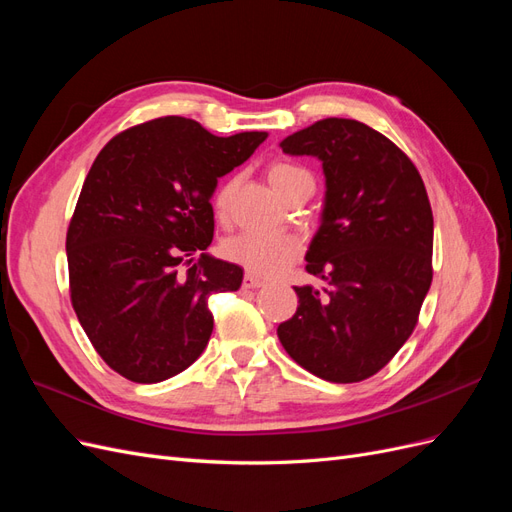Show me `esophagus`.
Segmentation results:
<instances>
[{
    "label": "esophagus",
    "mask_w": 512,
    "mask_h": 512,
    "mask_svg": "<svg viewBox=\"0 0 512 512\" xmlns=\"http://www.w3.org/2000/svg\"><path fill=\"white\" fill-rule=\"evenodd\" d=\"M260 286H265V280H260V277H256L254 273H245L243 288H260Z\"/></svg>",
    "instance_id": "1"
}]
</instances>
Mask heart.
Listing matches in <instances>:
<instances>
[{
  "label": "heart",
  "instance_id": "b5f03b06",
  "mask_svg": "<svg viewBox=\"0 0 512 512\" xmlns=\"http://www.w3.org/2000/svg\"><path fill=\"white\" fill-rule=\"evenodd\" d=\"M309 177L303 168L288 164V162H275L269 168V181L280 196H288L297 185ZM235 190V181L224 183L220 192L215 194L213 207L215 215L224 222L228 218V205L230 196ZM301 254L299 239L290 235V232H241V235L230 237L224 243V256L241 265L245 271H250L260 277H275L284 273L294 260Z\"/></svg>",
  "mask_w": 512,
  "mask_h": 512
}]
</instances>
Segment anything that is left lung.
Wrapping results in <instances>:
<instances>
[{"label": "left lung", "instance_id": "1", "mask_svg": "<svg viewBox=\"0 0 512 512\" xmlns=\"http://www.w3.org/2000/svg\"><path fill=\"white\" fill-rule=\"evenodd\" d=\"M280 147L322 162L327 192L305 271L329 286H294L297 314L277 337L309 374L361 382L406 344L431 286L425 183L393 141L354 119L316 121Z\"/></svg>", "mask_w": 512, "mask_h": 512}]
</instances>
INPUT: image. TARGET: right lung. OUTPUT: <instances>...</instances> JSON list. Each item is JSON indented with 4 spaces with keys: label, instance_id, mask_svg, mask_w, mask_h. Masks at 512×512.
Wrapping results in <instances>:
<instances>
[{
    "label": "right lung",
    "instance_id": "1",
    "mask_svg": "<svg viewBox=\"0 0 512 512\" xmlns=\"http://www.w3.org/2000/svg\"><path fill=\"white\" fill-rule=\"evenodd\" d=\"M267 132L215 136L177 115L119 132L91 164L68 226L70 299L104 363L132 382L177 376L203 354L213 292L243 269L205 254L211 196ZM203 251L194 263L191 256Z\"/></svg>",
    "mask_w": 512,
    "mask_h": 512
}]
</instances>
